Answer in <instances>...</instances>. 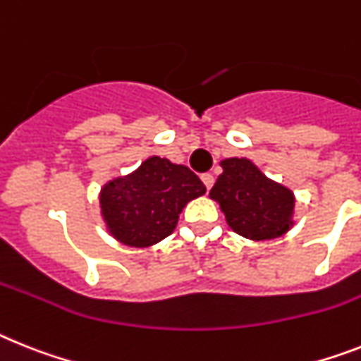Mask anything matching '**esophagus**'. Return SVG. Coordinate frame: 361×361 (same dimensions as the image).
<instances>
[{"mask_svg":"<svg viewBox=\"0 0 361 361\" xmlns=\"http://www.w3.org/2000/svg\"><path fill=\"white\" fill-rule=\"evenodd\" d=\"M202 181H204V185L207 187V190H209V189H211V187H213V183H214L213 174H202Z\"/></svg>","mask_w":361,"mask_h":361,"instance_id":"1","label":"esophagus"}]
</instances>
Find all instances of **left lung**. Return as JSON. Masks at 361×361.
I'll return each instance as SVG.
<instances>
[{
    "mask_svg": "<svg viewBox=\"0 0 361 361\" xmlns=\"http://www.w3.org/2000/svg\"><path fill=\"white\" fill-rule=\"evenodd\" d=\"M222 174L209 196L220 205L227 226L253 242L274 240L293 227L295 195L271 180L247 157L220 161Z\"/></svg>",
    "mask_w": 361,
    "mask_h": 361,
    "instance_id": "1",
    "label": "left lung"
}]
</instances>
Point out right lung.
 <instances>
[{
	"instance_id": "obj_1",
	"label": "right lung",
	"mask_w": 361,
	"mask_h": 361,
	"mask_svg": "<svg viewBox=\"0 0 361 361\" xmlns=\"http://www.w3.org/2000/svg\"><path fill=\"white\" fill-rule=\"evenodd\" d=\"M205 185L185 165L150 156L134 172L111 178L99 192L106 231L123 246L150 247L176 229L189 202Z\"/></svg>"
}]
</instances>
